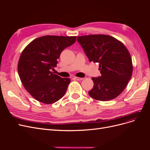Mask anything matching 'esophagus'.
<instances>
[{
	"instance_id": "obj_1",
	"label": "esophagus",
	"mask_w": 150,
	"mask_h": 150,
	"mask_svg": "<svg viewBox=\"0 0 150 150\" xmlns=\"http://www.w3.org/2000/svg\"><path fill=\"white\" fill-rule=\"evenodd\" d=\"M74 78L75 79H76V80H78V81H81V80L83 79V78H79V77H74Z\"/></svg>"
}]
</instances>
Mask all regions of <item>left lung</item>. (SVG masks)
<instances>
[{"instance_id":"8db88e82","label":"left lung","mask_w":150,"mask_h":150,"mask_svg":"<svg viewBox=\"0 0 150 150\" xmlns=\"http://www.w3.org/2000/svg\"><path fill=\"white\" fill-rule=\"evenodd\" d=\"M78 41L89 59L98 62L101 76L93 78L88 92L98 101L111 100L123 91L133 72L132 60L125 45L112 36L96 34L79 36Z\"/></svg>"}]
</instances>
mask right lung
<instances>
[{
  "label": "right lung",
  "mask_w": 150,
  "mask_h": 150,
  "mask_svg": "<svg viewBox=\"0 0 150 150\" xmlns=\"http://www.w3.org/2000/svg\"><path fill=\"white\" fill-rule=\"evenodd\" d=\"M76 40V36L45 35L33 40L23 50L18 72L25 89L36 100L52 104L65 94L69 78H62L51 70L61 52Z\"/></svg>",
  "instance_id": "obj_1"
}]
</instances>
